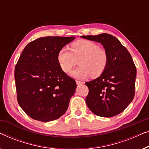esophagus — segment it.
<instances>
[{
    "label": "esophagus",
    "mask_w": 149,
    "mask_h": 149,
    "mask_svg": "<svg viewBox=\"0 0 149 149\" xmlns=\"http://www.w3.org/2000/svg\"><path fill=\"white\" fill-rule=\"evenodd\" d=\"M76 83H77V85H79V84L83 83V82L81 81H76Z\"/></svg>",
    "instance_id": "1"
}]
</instances>
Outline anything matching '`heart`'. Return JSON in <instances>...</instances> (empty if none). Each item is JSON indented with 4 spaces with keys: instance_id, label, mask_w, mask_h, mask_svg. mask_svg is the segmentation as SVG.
<instances>
[{
    "instance_id": "heart-1",
    "label": "heart",
    "mask_w": 149,
    "mask_h": 149,
    "mask_svg": "<svg viewBox=\"0 0 149 149\" xmlns=\"http://www.w3.org/2000/svg\"><path fill=\"white\" fill-rule=\"evenodd\" d=\"M70 50L62 48L57 54V61L60 68L69 73L78 64L80 66L72 72L77 79H85L91 76L97 78L105 72L108 64V54L105 49L91 40H81L72 42Z\"/></svg>"
}]
</instances>
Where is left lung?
<instances>
[{
    "instance_id": "8db88e82",
    "label": "left lung",
    "mask_w": 149,
    "mask_h": 149,
    "mask_svg": "<svg viewBox=\"0 0 149 149\" xmlns=\"http://www.w3.org/2000/svg\"><path fill=\"white\" fill-rule=\"evenodd\" d=\"M81 37L101 43L109 58L105 72L85 83L89 88L86 103L95 115L113 117L124 111L134 99L136 66L128 49L113 36L102 33Z\"/></svg>"
}]
</instances>
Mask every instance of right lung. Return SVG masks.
<instances>
[{"label": "right lung", "instance_id": "right-lung-1", "mask_svg": "<svg viewBox=\"0 0 149 149\" xmlns=\"http://www.w3.org/2000/svg\"><path fill=\"white\" fill-rule=\"evenodd\" d=\"M74 37H44L29 43L15 68L17 99L30 118L49 122L65 113L76 82L60 68L57 54Z\"/></svg>", "mask_w": 149, "mask_h": 149}]
</instances>
